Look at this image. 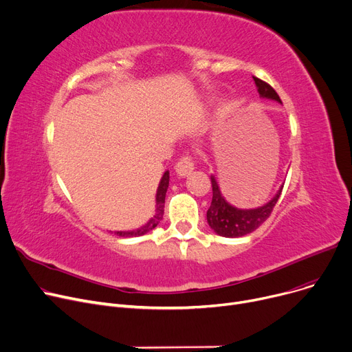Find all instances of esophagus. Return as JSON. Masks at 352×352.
<instances>
[{
	"instance_id": "34e87169",
	"label": "esophagus",
	"mask_w": 352,
	"mask_h": 352,
	"mask_svg": "<svg viewBox=\"0 0 352 352\" xmlns=\"http://www.w3.org/2000/svg\"><path fill=\"white\" fill-rule=\"evenodd\" d=\"M194 167H195L194 157H192V155H188V154H185V155H182V157L177 161V164H175V171H177V174H179L181 177H184V175H188L190 173H192Z\"/></svg>"
}]
</instances>
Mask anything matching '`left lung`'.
I'll return each mask as SVG.
<instances>
[{
  "instance_id": "1",
  "label": "left lung",
  "mask_w": 352,
  "mask_h": 352,
  "mask_svg": "<svg viewBox=\"0 0 352 352\" xmlns=\"http://www.w3.org/2000/svg\"><path fill=\"white\" fill-rule=\"evenodd\" d=\"M253 80L257 86V91H259V95L262 98L282 102L277 95V91L267 82L256 76H253ZM210 182H212V202H210V206L206 210V219L209 226L212 228L219 236L225 238L245 236L248 233L259 228L273 212V208L277 204L280 195H282L283 190L282 186L280 191L276 194V197L261 208L238 209L225 201L214 177H210Z\"/></svg>"
}]
</instances>
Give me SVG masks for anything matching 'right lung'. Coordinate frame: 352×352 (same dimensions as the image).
<instances>
[{
  "instance_id": "1",
  "label": "right lung",
  "mask_w": 352,
  "mask_h": 352,
  "mask_svg": "<svg viewBox=\"0 0 352 352\" xmlns=\"http://www.w3.org/2000/svg\"><path fill=\"white\" fill-rule=\"evenodd\" d=\"M168 184H170V173L166 171L161 178V182L158 185V190H157V208H155V215L154 218L143 228L140 229H135V230H130V232H117V235L119 236H123V238H130V236H142V235H146L147 232L153 230L158 223L162 219V215H164V204H166V192H167V188H168Z\"/></svg>"
}]
</instances>
